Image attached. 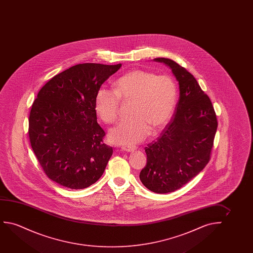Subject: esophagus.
Instances as JSON below:
<instances>
[{
	"instance_id": "34e87169",
	"label": "esophagus",
	"mask_w": 253,
	"mask_h": 253,
	"mask_svg": "<svg viewBox=\"0 0 253 253\" xmlns=\"http://www.w3.org/2000/svg\"><path fill=\"white\" fill-rule=\"evenodd\" d=\"M135 149V147H131V146H123L122 147V150L125 152H133Z\"/></svg>"
}]
</instances>
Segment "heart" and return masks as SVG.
Returning a JSON list of instances; mask_svg holds the SVG:
<instances>
[{"label":"heart","mask_w":253,"mask_h":253,"mask_svg":"<svg viewBox=\"0 0 253 253\" xmlns=\"http://www.w3.org/2000/svg\"><path fill=\"white\" fill-rule=\"evenodd\" d=\"M120 99L131 102L132 118L111 128L109 139L115 144L134 145L147 137L150 128L157 131L169 120L176 104V84L169 75L133 70L115 82V90H97L94 108L101 120L112 124L118 119Z\"/></svg>","instance_id":"heart-1"}]
</instances>
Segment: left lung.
I'll list each match as a JSON object with an SVG mask.
<instances>
[{"instance_id": "1", "label": "left lung", "mask_w": 253, "mask_h": 253, "mask_svg": "<svg viewBox=\"0 0 253 253\" xmlns=\"http://www.w3.org/2000/svg\"><path fill=\"white\" fill-rule=\"evenodd\" d=\"M154 60L172 70L180 98L171 121L146 147L147 164L139 177L149 190L168 194L187 184L210 161L218 122L210 98L189 72L172 59Z\"/></svg>"}]
</instances>
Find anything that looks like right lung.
I'll use <instances>...</instances> for the list:
<instances>
[{"label":"right lung","instance_id":"right-lung-1","mask_svg":"<svg viewBox=\"0 0 253 253\" xmlns=\"http://www.w3.org/2000/svg\"><path fill=\"white\" fill-rule=\"evenodd\" d=\"M121 66H72L49 80L34 101L28 128L32 149L45 174L60 186L83 189L104 173L113 149L103 142L95 97Z\"/></svg>","mask_w":253,"mask_h":253}]
</instances>
